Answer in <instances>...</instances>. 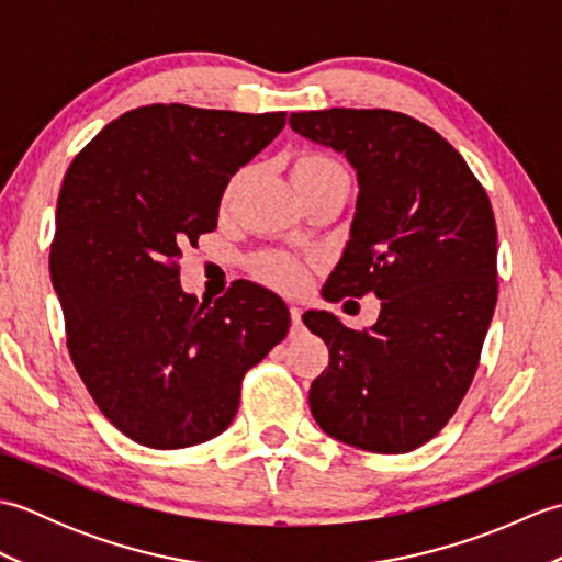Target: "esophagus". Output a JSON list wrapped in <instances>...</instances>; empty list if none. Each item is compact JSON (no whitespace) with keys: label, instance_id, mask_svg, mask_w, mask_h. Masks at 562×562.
I'll list each match as a JSON object with an SVG mask.
<instances>
[{"label":"esophagus","instance_id":"34e87169","mask_svg":"<svg viewBox=\"0 0 562 562\" xmlns=\"http://www.w3.org/2000/svg\"><path fill=\"white\" fill-rule=\"evenodd\" d=\"M290 318H292V326L300 328L302 326V308L300 306H290Z\"/></svg>","mask_w":562,"mask_h":562}]
</instances>
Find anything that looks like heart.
<instances>
[{"mask_svg": "<svg viewBox=\"0 0 562 562\" xmlns=\"http://www.w3.org/2000/svg\"><path fill=\"white\" fill-rule=\"evenodd\" d=\"M342 166L338 161H333L324 154H316V151H306L300 154V157L294 159L292 164V181L294 186L300 188L304 183H314L321 181V178H328V176H342ZM246 176L248 171L241 169L236 171L229 181L224 186V193H222V207H229L232 202L236 200L238 190L244 188L246 183ZM254 272L260 282H266L268 288H274L280 292H302L306 290L308 278H312V272H308V266L296 256L290 254H262L254 260Z\"/></svg>", "mask_w": 562, "mask_h": 562, "instance_id": "1", "label": "heart"}]
</instances>
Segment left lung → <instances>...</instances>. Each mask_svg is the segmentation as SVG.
<instances>
[{"label": "left lung", "mask_w": 562, "mask_h": 562, "mask_svg": "<svg viewBox=\"0 0 562 562\" xmlns=\"http://www.w3.org/2000/svg\"><path fill=\"white\" fill-rule=\"evenodd\" d=\"M294 133L345 154L360 195L326 300L376 294L381 312L352 330L306 312L328 367L308 389L326 435L376 453L432 439L469 391L497 302V229L469 164L432 127L396 111L292 113Z\"/></svg>", "instance_id": "obj_1"}]
</instances>
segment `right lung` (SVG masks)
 I'll return each mask as SVG.
<instances>
[{"label": "right lung", "mask_w": 562, "mask_h": 562, "mask_svg": "<svg viewBox=\"0 0 562 562\" xmlns=\"http://www.w3.org/2000/svg\"><path fill=\"white\" fill-rule=\"evenodd\" d=\"M288 113L154 103L83 147L57 198L50 278L67 348L99 411L137 445L183 449L232 425L241 381L290 330L278 294L238 280L214 304L178 260L217 229L229 178Z\"/></svg>", "instance_id": "obj_1"}]
</instances>
